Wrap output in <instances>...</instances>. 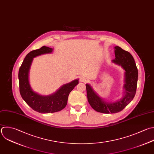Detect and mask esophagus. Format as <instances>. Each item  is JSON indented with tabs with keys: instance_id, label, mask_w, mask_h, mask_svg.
I'll use <instances>...</instances> for the list:
<instances>
[{
	"instance_id": "obj_1",
	"label": "esophagus",
	"mask_w": 154,
	"mask_h": 154,
	"mask_svg": "<svg viewBox=\"0 0 154 154\" xmlns=\"http://www.w3.org/2000/svg\"><path fill=\"white\" fill-rule=\"evenodd\" d=\"M80 81L84 83H86L88 81V79L85 76H81L80 78Z\"/></svg>"
}]
</instances>
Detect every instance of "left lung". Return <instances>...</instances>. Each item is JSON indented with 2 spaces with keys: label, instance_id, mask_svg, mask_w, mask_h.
Segmentation results:
<instances>
[{
  "label": "left lung",
  "instance_id": "left-lung-1",
  "mask_svg": "<svg viewBox=\"0 0 154 154\" xmlns=\"http://www.w3.org/2000/svg\"><path fill=\"white\" fill-rule=\"evenodd\" d=\"M116 58L112 63L120 66L125 71L124 95L116 102H106L94 91L90 84H86L88 101L91 106L96 111L105 114L116 113L121 111L126 106L135 96L137 85L138 70L131 54L119 46L114 47Z\"/></svg>",
  "mask_w": 154,
  "mask_h": 154
}]
</instances>
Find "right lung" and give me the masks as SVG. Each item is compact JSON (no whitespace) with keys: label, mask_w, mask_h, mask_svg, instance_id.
<instances>
[{"label":"right lung","mask_w":154,"mask_h":154,"mask_svg":"<svg viewBox=\"0 0 154 154\" xmlns=\"http://www.w3.org/2000/svg\"><path fill=\"white\" fill-rule=\"evenodd\" d=\"M52 51L53 49L43 46L30 52L24 59L19 71V88L22 97L32 109L40 113L55 112L64 108L70 93L79 83L78 79H75L63 85L55 93L49 96H42L32 90L29 82L28 75L33 58Z\"/></svg>","instance_id":"obj_1"}]
</instances>
